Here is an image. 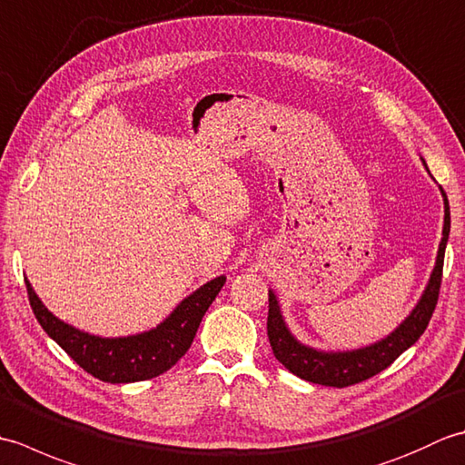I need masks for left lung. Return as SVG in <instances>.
<instances>
[{
  "label": "left lung",
  "mask_w": 465,
  "mask_h": 465,
  "mask_svg": "<svg viewBox=\"0 0 465 465\" xmlns=\"http://www.w3.org/2000/svg\"><path fill=\"white\" fill-rule=\"evenodd\" d=\"M441 195H443V207H446V215H443V238L438 250L436 268L431 272L430 283L426 292H423L421 300L396 331H391L388 338H383L381 341L368 345V348H361V350L335 351V353L318 351L293 338L288 330V325H285L282 318L278 300H275L273 292H270L268 338H270L275 360H278L282 365H285V368H288L293 375H298V378L305 381L330 385V388H348V385L373 378L375 373L383 371L388 365L396 361L403 351L411 348V345L420 340V335L426 331L428 323L431 320V313L436 310V303L440 298L443 253H446V243L450 235V203H448L446 192L441 190Z\"/></svg>",
  "instance_id": "1"
}]
</instances>
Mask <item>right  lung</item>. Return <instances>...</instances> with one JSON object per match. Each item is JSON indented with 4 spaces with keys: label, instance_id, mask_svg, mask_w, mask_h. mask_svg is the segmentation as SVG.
<instances>
[{
    "label": "right lung",
    "instance_id": "right-lung-1",
    "mask_svg": "<svg viewBox=\"0 0 465 465\" xmlns=\"http://www.w3.org/2000/svg\"><path fill=\"white\" fill-rule=\"evenodd\" d=\"M223 283V275L207 282L177 305L170 318L155 330L127 338H100L75 330L47 312L27 280L25 288L39 325L80 368L107 383H132L167 371L190 350L202 318Z\"/></svg>",
    "mask_w": 465,
    "mask_h": 465
}]
</instances>
